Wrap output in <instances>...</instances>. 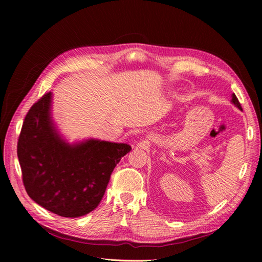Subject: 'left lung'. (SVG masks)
<instances>
[{
	"label": "left lung",
	"mask_w": 262,
	"mask_h": 262,
	"mask_svg": "<svg viewBox=\"0 0 262 262\" xmlns=\"http://www.w3.org/2000/svg\"><path fill=\"white\" fill-rule=\"evenodd\" d=\"M232 102H233V104H234L235 106H237V107H238V108L242 110L241 102L238 101V99H237V97H236V95H235V94H233V97H232Z\"/></svg>",
	"instance_id": "left-lung-1"
}]
</instances>
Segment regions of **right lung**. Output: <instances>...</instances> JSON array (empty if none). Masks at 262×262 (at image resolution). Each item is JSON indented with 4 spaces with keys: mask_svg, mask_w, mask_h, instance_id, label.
<instances>
[{
    "mask_svg": "<svg viewBox=\"0 0 262 262\" xmlns=\"http://www.w3.org/2000/svg\"><path fill=\"white\" fill-rule=\"evenodd\" d=\"M51 93L30 107L17 142L27 194L63 217H78L98 207L116 165L131 150L124 143L89 140L70 145L50 118Z\"/></svg>",
    "mask_w": 262,
    "mask_h": 262,
    "instance_id": "obj_1",
    "label": "right lung"
}]
</instances>
